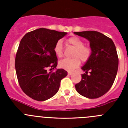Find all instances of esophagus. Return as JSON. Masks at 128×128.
Masks as SVG:
<instances>
[{"instance_id":"esophagus-1","label":"esophagus","mask_w":128,"mask_h":128,"mask_svg":"<svg viewBox=\"0 0 128 128\" xmlns=\"http://www.w3.org/2000/svg\"><path fill=\"white\" fill-rule=\"evenodd\" d=\"M72 74H73V72H70V71H68V75L70 76V75H72Z\"/></svg>"}]
</instances>
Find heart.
I'll use <instances>...</instances> for the list:
<instances>
[{
    "label": "heart",
    "mask_w": 128,
    "mask_h": 128,
    "mask_svg": "<svg viewBox=\"0 0 128 128\" xmlns=\"http://www.w3.org/2000/svg\"><path fill=\"white\" fill-rule=\"evenodd\" d=\"M67 44L75 48L73 52L72 58H64L59 62V66L66 70H73L80 65L81 60L82 62H86L91 55V49L90 47L84 46V42L81 38L76 36L70 37L66 40ZM55 54L59 58L63 56V47L62 42L59 40L56 42L54 47Z\"/></svg>",
    "instance_id": "heart-1"
}]
</instances>
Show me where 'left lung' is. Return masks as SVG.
Listing matches in <instances>:
<instances>
[{"mask_svg":"<svg viewBox=\"0 0 128 128\" xmlns=\"http://www.w3.org/2000/svg\"><path fill=\"white\" fill-rule=\"evenodd\" d=\"M90 42L91 55L81 69L85 72L75 85L77 92L89 99L103 96L110 89L117 76L118 58L112 40L94 30L74 32ZM90 74L88 75V72Z\"/></svg>","mask_w":128,"mask_h":128,"instance_id":"1","label":"left lung"}]
</instances>
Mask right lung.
Returning <instances> with one entry per match:
<instances>
[{
  "instance_id": "obj_1",
  "label": "right lung",
  "mask_w": 128,
  "mask_h": 128,
  "mask_svg": "<svg viewBox=\"0 0 128 128\" xmlns=\"http://www.w3.org/2000/svg\"><path fill=\"white\" fill-rule=\"evenodd\" d=\"M67 32L40 28L25 34L20 41L15 58V69L19 84L30 98L44 101L58 92L61 80L67 72L55 69L57 56L54 51L56 42Z\"/></svg>"
}]
</instances>
